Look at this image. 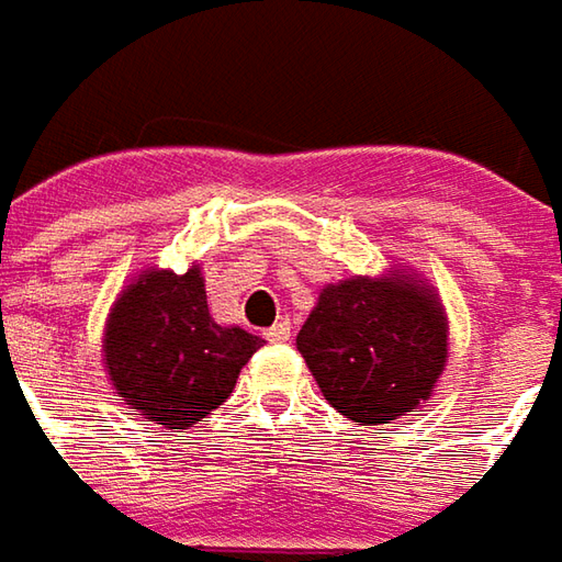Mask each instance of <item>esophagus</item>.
I'll return each mask as SVG.
<instances>
[{
    "label": "esophagus",
    "instance_id": "obj_1",
    "mask_svg": "<svg viewBox=\"0 0 562 562\" xmlns=\"http://www.w3.org/2000/svg\"><path fill=\"white\" fill-rule=\"evenodd\" d=\"M271 344H288L291 340V322L288 318H281V322H274L269 331H266Z\"/></svg>",
    "mask_w": 562,
    "mask_h": 562
}]
</instances>
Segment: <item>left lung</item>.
Instances as JSON below:
<instances>
[{"label": "left lung", "mask_w": 562, "mask_h": 562, "mask_svg": "<svg viewBox=\"0 0 562 562\" xmlns=\"http://www.w3.org/2000/svg\"><path fill=\"white\" fill-rule=\"evenodd\" d=\"M296 350L340 416L387 425L419 413L438 387L450 325L438 288L416 269L394 266L325 284Z\"/></svg>", "instance_id": "obj_1"}]
</instances>
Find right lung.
<instances>
[{
	"instance_id": "1",
	"label": "right lung",
	"mask_w": 562,
	"mask_h": 562,
	"mask_svg": "<svg viewBox=\"0 0 562 562\" xmlns=\"http://www.w3.org/2000/svg\"><path fill=\"white\" fill-rule=\"evenodd\" d=\"M266 340L209 313L200 262L149 269L124 284L102 328V362L131 416L193 428L218 409Z\"/></svg>"
}]
</instances>
